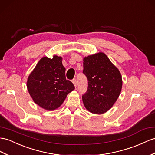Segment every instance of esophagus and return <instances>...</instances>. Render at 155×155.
<instances>
[{
    "mask_svg": "<svg viewBox=\"0 0 155 155\" xmlns=\"http://www.w3.org/2000/svg\"><path fill=\"white\" fill-rule=\"evenodd\" d=\"M72 81H73V83L74 86L75 87H76V86H77V80H76V79L74 78Z\"/></svg>",
    "mask_w": 155,
    "mask_h": 155,
    "instance_id": "obj_1",
    "label": "esophagus"
}]
</instances>
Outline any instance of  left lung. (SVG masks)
Returning a JSON list of instances; mask_svg holds the SVG:
<instances>
[{"label":"left lung","mask_w":155,"mask_h":155,"mask_svg":"<svg viewBox=\"0 0 155 155\" xmlns=\"http://www.w3.org/2000/svg\"><path fill=\"white\" fill-rule=\"evenodd\" d=\"M83 61V73L88 81L83 104L90 113L104 114L112 107L120 94V73L103 52L88 55Z\"/></svg>","instance_id":"8db88e82"}]
</instances>
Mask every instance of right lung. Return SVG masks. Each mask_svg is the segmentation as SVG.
Instances as JSON below:
<instances>
[{
  "label": "right lung",
  "mask_w": 155,
  "mask_h": 155,
  "mask_svg": "<svg viewBox=\"0 0 155 155\" xmlns=\"http://www.w3.org/2000/svg\"><path fill=\"white\" fill-rule=\"evenodd\" d=\"M27 87L35 104L48 110L60 107L74 89L73 83L66 79L62 58L58 55L41 59L27 78Z\"/></svg>",
  "instance_id": "obj_1"
}]
</instances>
